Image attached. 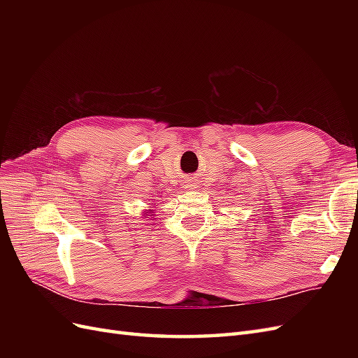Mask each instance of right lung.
<instances>
[{"instance_id": "add662e5", "label": "right lung", "mask_w": 358, "mask_h": 358, "mask_svg": "<svg viewBox=\"0 0 358 358\" xmlns=\"http://www.w3.org/2000/svg\"><path fill=\"white\" fill-rule=\"evenodd\" d=\"M146 216H150V215H146Z\"/></svg>"}]
</instances>
